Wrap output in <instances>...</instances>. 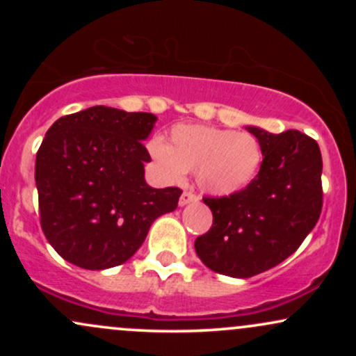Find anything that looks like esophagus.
<instances>
[{"label":"esophagus","mask_w":356,"mask_h":356,"mask_svg":"<svg viewBox=\"0 0 356 356\" xmlns=\"http://www.w3.org/2000/svg\"><path fill=\"white\" fill-rule=\"evenodd\" d=\"M195 201H197V195H195L194 192H191V191H186V192H182L181 199H179V206L184 207V206H187V204H191V202H195Z\"/></svg>","instance_id":"obj_1"}]
</instances>
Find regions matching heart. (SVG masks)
<instances>
[{"instance_id":"obj_1","label":"heart","mask_w":356,"mask_h":356,"mask_svg":"<svg viewBox=\"0 0 356 356\" xmlns=\"http://www.w3.org/2000/svg\"><path fill=\"white\" fill-rule=\"evenodd\" d=\"M149 152L169 181H181L197 170V182L214 195H231L246 189L256 179L263 150L254 136L206 125H177L170 145L154 138Z\"/></svg>"}]
</instances>
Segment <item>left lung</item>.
<instances>
[{
  "label": "left lung",
  "mask_w": 356,
  "mask_h": 356,
  "mask_svg": "<svg viewBox=\"0 0 356 356\" xmlns=\"http://www.w3.org/2000/svg\"><path fill=\"white\" fill-rule=\"evenodd\" d=\"M246 129L263 150L259 174L236 194L204 197L212 226L194 243L207 268L231 277H251L283 263L312 232L323 204L316 140L298 130Z\"/></svg>",
  "instance_id": "1"
}]
</instances>
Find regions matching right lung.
Instances as JSON below:
<instances>
[{
	"instance_id": "obj_1",
	"label": "right lung",
	"mask_w": 356,
	"mask_h": 356,
	"mask_svg": "<svg viewBox=\"0 0 356 356\" xmlns=\"http://www.w3.org/2000/svg\"><path fill=\"white\" fill-rule=\"evenodd\" d=\"M157 117L97 105L58 118L35 164L40 219L48 243L68 263L107 269L137 252L150 226L177 207L182 191L145 182L142 142Z\"/></svg>"
}]
</instances>
